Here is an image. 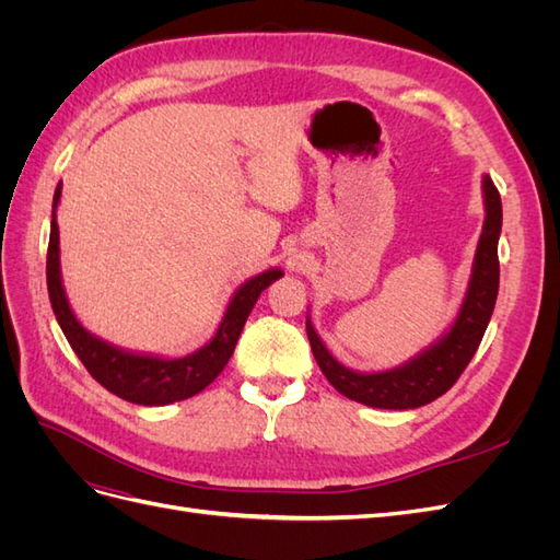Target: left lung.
Instances as JSON below:
<instances>
[{
    "label": "left lung",
    "mask_w": 560,
    "mask_h": 560,
    "mask_svg": "<svg viewBox=\"0 0 560 560\" xmlns=\"http://www.w3.org/2000/svg\"><path fill=\"white\" fill-rule=\"evenodd\" d=\"M483 229L474 252L471 276L465 299L451 327L411 360L385 371H358L338 362L317 336L311 313L306 315V334L322 374L343 397L374 409H418L442 397L460 378L465 366L477 352L490 322L500 287L498 241L502 231V200L493 179L483 175Z\"/></svg>",
    "instance_id": "left-lung-1"
}]
</instances>
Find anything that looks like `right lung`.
<instances>
[{"mask_svg": "<svg viewBox=\"0 0 560 560\" xmlns=\"http://www.w3.org/2000/svg\"><path fill=\"white\" fill-rule=\"evenodd\" d=\"M60 196L62 182L56 186L54 212H50L46 284L50 308H54L58 325L81 364L112 395L142 406H167L189 399L198 395L200 389H206L222 374L226 362L231 360L235 343H238L241 331L245 327V319L252 313L259 294L270 282L284 276L282 268H268L264 273L245 280L233 292L214 336L206 346L184 354V358H163V354L118 348L83 327L70 306V299H67L60 270V231L56 222Z\"/></svg>", "mask_w": 560, "mask_h": 560, "instance_id": "add662e5", "label": "right lung"}]
</instances>
